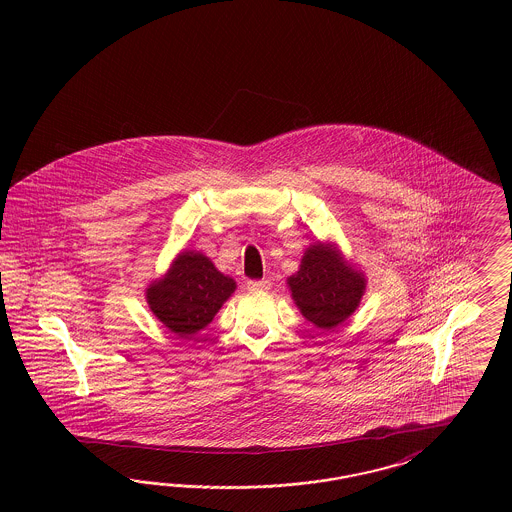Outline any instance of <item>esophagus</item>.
Instances as JSON below:
<instances>
[{
	"instance_id": "obj_1",
	"label": "esophagus",
	"mask_w": 512,
	"mask_h": 512,
	"mask_svg": "<svg viewBox=\"0 0 512 512\" xmlns=\"http://www.w3.org/2000/svg\"><path fill=\"white\" fill-rule=\"evenodd\" d=\"M247 288L251 290V292H265L270 288V282L268 280H249L247 282Z\"/></svg>"
}]
</instances>
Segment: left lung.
<instances>
[{"instance_id": "obj_1", "label": "left lung", "mask_w": 512, "mask_h": 512, "mask_svg": "<svg viewBox=\"0 0 512 512\" xmlns=\"http://www.w3.org/2000/svg\"><path fill=\"white\" fill-rule=\"evenodd\" d=\"M293 301L303 317L330 330L349 317L365 292V278L343 263L338 251L317 244L303 255L301 268L288 278Z\"/></svg>"}]
</instances>
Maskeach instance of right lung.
Returning <instances> with one entry per match:
<instances>
[{
    "label": "right lung",
    "mask_w": 512,
    "mask_h": 512,
    "mask_svg": "<svg viewBox=\"0 0 512 512\" xmlns=\"http://www.w3.org/2000/svg\"><path fill=\"white\" fill-rule=\"evenodd\" d=\"M234 290V280L220 274L205 255L186 251L147 290V303L171 332L188 336L205 328Z\"/></svg>",
    "instance_id": "obj_1"
}]
</instances>
